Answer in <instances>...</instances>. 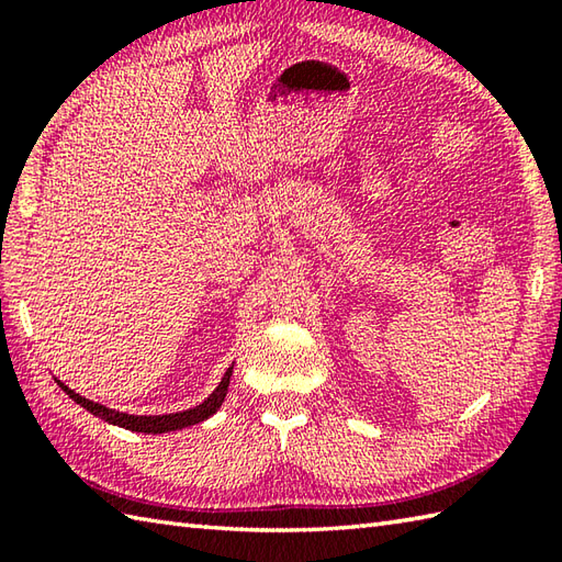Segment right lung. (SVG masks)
<instances>
[{
	"mask_svg": "<svg viewBox=\"0 0 562 562\" xmlns=\"http://www.w3.org/2000/svg\"><path fill=\"white\" fill-rule=\"evenodd\" d=\"M232 369L234 367L226 369V374L222 376L220 386L210 393L207 401H202L200 405H195V408H190V411L169 413V415H127V413H121V411H111V408H105V405H101V403H93L89 398L79 396L77 391H71L69 386H65L59 379H55V381H57L59 389H63L71 401L79 403L81 408H87L89 413H93L97 417H101V420L111 423V425H117V427H125V429H133V432L161 435V432H173V429H183V427H190V425H198L202 420H207L210 415L217 413V408L226 398V389H229Z\"/></svg>",
	"mask_w": 562,
	"mask_h": 562,
	"instance_id": "1",
	"label": "right lung"
}]
</instances>
